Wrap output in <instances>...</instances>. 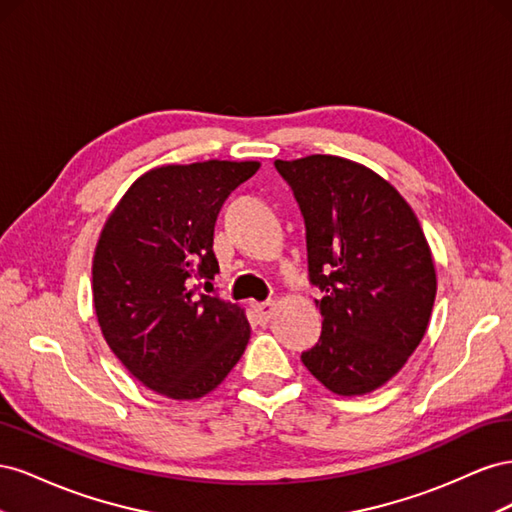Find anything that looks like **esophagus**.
<instances>
[{
  "instance_id": "esophagus-1",
  "label": "esophagus",
  "mask_w": 512,
  "mask_h": 512,
  "mask_svg": "<svg viewBox=\"0 0 512 512\" xmlns=\"http://www.w3.org/2000/svg\"><path fill=\"white\" fill-rule=\"evenodd\" d=\"M254 312L258 314L260 322H269L273 316V301H262L254 305Z\"/></svg>"
}]
</instances>
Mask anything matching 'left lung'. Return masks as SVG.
Here are the masks:
<instances>
[{"mask_svg": "<svg viewBox=\"0 0 512 512\" xmlns=\"http://www.w3.org/2000/svg\"><path fill=\"white\" fill-rule=\"evenodd\" d=\"M305 220L309 282L324 297L303 365L337 395L376 391L427 331L436 269L414 211L374 170L337 156L275 160Z\"/></svg>", "mask_w": 512, "mask_h": 512, "instance_id": "8db88e82", "label": "left lung"}]
</instances>
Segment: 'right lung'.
<instances>
[{
  "mask_svg": "<svg viewBox=\"0 0 512 512\" xmlns=\"http://www.w3.org/2000/svg\"><path fill=\"white\" fill-rule=\"evenodd\" d=\"M258 162L168 164L138 177L106 220L94 256V307L106 344L147 389L198 399L250 342L243 309L196 282L220 273L213 230Z\"/></svg>",
  "mask_w": 512,
  "mask_h": 512,
  "instance_id": "add662e5",
  "label": "right lung"
}]
</instances>
